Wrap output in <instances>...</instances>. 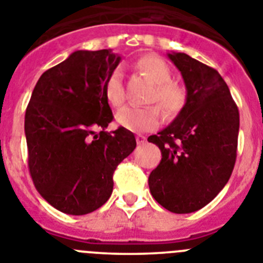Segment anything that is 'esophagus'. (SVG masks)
Segmentation results:
<instances>
[{
  "label": "esophagus",
  "instance_id": "1",
  "mask_svg": "<svg viewBox=\"0 0 263 263\" xmlns=\"http://www.w3.org/2000/svg\"><path fill=\"white\" fill-rule=\"evenodd\" d=\"M136 139H137V143H138V145H145V143H146V137L145 136H141V134H139V136L136 137Z\"/></svg>",
  "mask_w": 263,
  "mask_h": 263
}]
</instances>
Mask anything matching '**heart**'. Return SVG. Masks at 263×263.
I'll use <instances>...</instances> for the list:
<instances>
[{"instance_id": "obj_1", "label": "heart", "mask_w": 263, "mask_h": 263, "mask_svg": "<svg viewBox=\"0 0 263 263\" xmlns=\"http://www.w3.org/2000/svg\"><path fill=\"white\" fill-rule=\"evenodd\" d=\"M137 68L142 71L148 79L155 83L148 103L158 105L125 106L116 116L117 124L134 133H143L154 130L160 122V109L167 117H175L185 105V90L182 85L173 81V69L162 58L157 55H145L137 62ZM104 96L109 105L120 108L125 101L124 73L121 68L110 72L104 84Z\"/></svg>"}]
</instances>
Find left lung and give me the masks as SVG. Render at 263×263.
I'll return each mask as SVG.
<instances>
[{"mask_svg":"<svg viewBox=\"0 0 263 263\" xmlns=\"http://www.w3.org/2000/svg\"><path fill=\"white\" fill-rule=\"evenodd\" d=\"M168 58L187 88L178 117L148 142L162 160L148 176L153 197L174 213H191L217 196L233 171L240 115L227 83L212 67L187 53Z\"/></svg>","mask_w":263,"mask_h":263,"instance_id":"8db88e82","label":"left lung"}]
</instances>
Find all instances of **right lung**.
<instances>
[{"mask_svg": "<svg viewBox=\"0 0 263 263\" xmlns=\"http://www.w3.org/2000/svg\"><path fill=\"white\" fill-rule=\"evenodd\" d=\"M120 60L110 50L75 51L32 90L25 115L29 171L60 212L87 215L105 204L115 170L137 146L124 127L105 132L113 115L104 84Z\"/></svg>", "mask_w": 263, "mask_h": 263, "instance_id": "right-lung-1", "label": "right lung"}]
</instances>
